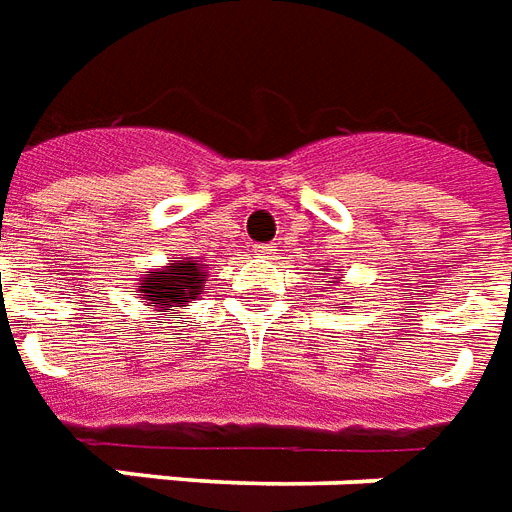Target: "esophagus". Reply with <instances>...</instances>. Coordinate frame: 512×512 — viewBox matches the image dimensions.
Returning a JSON list of instances; mask_svg holds the SVG:
<instances>
[{"mask_svg":"<svg viewBox=\"0 0 512 512\" xmlns=\"http://www.w3.org/2000/svg\"><path fill=\"white\" fill-rule=\"evenodd\" d=\"M255 252H257V255H260V257H271V255H273V247H268V244H257Z\"/></svg>","mask_w":512,"mask_h":512,"instance_id":"34e87169","label":"esophagus"}]
</instances>
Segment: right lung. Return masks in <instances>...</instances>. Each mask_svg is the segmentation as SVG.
Here are the masks:
<instances>
[{"instance_id": "right-lung-1", "label": "right lung", "mask_w": 512, "mask_h": 512, "mask_svg": "<svg viewBox=\"0 0 512 512\" xmlns=\"http://www.w3.org/2000/svg\"><path fill=\"white\" fill-rule=\"evenodd\" d=\"M209 282V273L204 268V260L198 257H174L169 265L147 271L139 279L142 284L144 306H155L158 311H174L182 303H190L198 295H204V287Z\"/></svg>"}]
</instances>
